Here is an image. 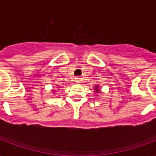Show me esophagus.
<instances>
[{
  "mask_svg": "<svg viewBox=\"0 0 156 156\" xmlns=\"http://www.w3.org/2000/svg\"><path fill=\"white\" fill-rule=\"evenodd\" d=\"M80 80H81L80 78H74V82H75V83H79V82H80Z\"/></svg>",
  "mask_w": 156,
  "mask_h": 156,
  "instance_id": "esophagus-1",
  "label": "esophagus"
}]
</instances>
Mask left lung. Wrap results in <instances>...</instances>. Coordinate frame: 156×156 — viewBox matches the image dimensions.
<instances>
[{
  "label": "left lung",
  "instance_id": "8db88e82",
  "mask_svg": "<svg viewBox=\"0 0 156 156\" xmlns=\"http://www.w3.org/2000/svg\"><path fill=\"white\" fill-rule=\"evenodd\" d=\"M100 86L96 85L95 87H94V90H94V92H95V93H99L100 91Z\"/></svg>",
  "mask_w": 156,
  "mask_h": 156
}]
</instances>
